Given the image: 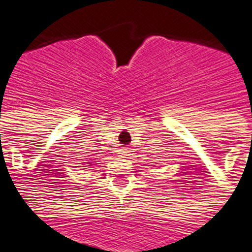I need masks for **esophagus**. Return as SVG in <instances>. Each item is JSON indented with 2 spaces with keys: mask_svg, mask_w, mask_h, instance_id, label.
Masks as SVG:
<instances>
[{
  "mask_svg": "<svg viewBox=\"0 0 252 252\" xmlns=\"http://www.w3.org/2000/svg\"><path fill=\"white\" fill-rule=\"evenodd\" d=\"M119 154L123 155V157H126V154H128V149H126V147H122L119 150Z\"/></svg>",
  "mask_w": 252,
  "mask_h": 252,
  "instance_id": "obj_1",
  "label": "esophagus"
}]
</instances>
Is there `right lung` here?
Instances as JSON below:
<instances>
[{
  "label": "right lung",
  "mask_w": 252,
  "mask_h": 252,
  "mask_svg": "<svg viewBox=\"0 0 252 252\" xmlns=\"http://www.w3.org/2000/svg\"><path fill=\"white\" fill-rule=\"evenodd\" d=\"M88 164H93V161H88Z\"/></svg>",
  "instance_id": "obj_1"
}]
</instances>
